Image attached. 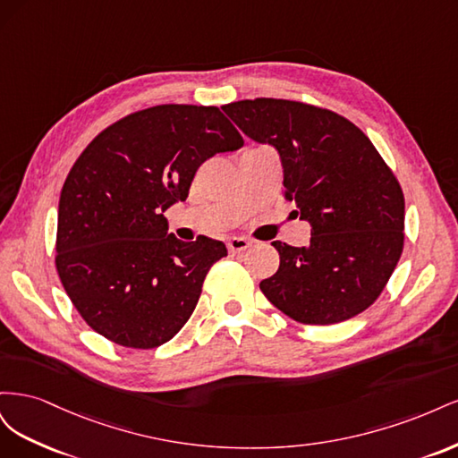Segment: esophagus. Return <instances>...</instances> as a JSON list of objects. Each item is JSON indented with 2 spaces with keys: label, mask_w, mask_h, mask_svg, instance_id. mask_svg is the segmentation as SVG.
<instances>
[{
  "label": "esophagus",
  "mask_w": 458,
  "mask_h": 458,
  "mask_svg": "<svg viewBox=\"0 0 458 458\" xmlns=\"http://www.w3.org/2000/svg\"><path fill=\"white\" fill-rule=\"evenodd\" d=\"M250 246H252V241H248L246 237H233V239H229V242H227L229 252H233V254L244 252L246 248H250Z\"/></svg>",
  "instance_id": "obj_1"
}]
</instances>
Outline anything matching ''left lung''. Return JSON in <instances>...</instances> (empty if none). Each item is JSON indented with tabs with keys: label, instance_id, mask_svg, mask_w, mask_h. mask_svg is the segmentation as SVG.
<instances>
[{
	"label": "left lung",
	"instance_id": "1",
	"mask_svg": "<svg viewBox=\"0 0 458 458\" xmlns=\"http://www.w3.org/2000/svg\"><path fill=\"white\" fill-rule=\"evenodd\" d=\"M242 133L273 145L284 199L311 224L308 246L275 241L279 269L261 293L303 325H335L372 306L405 241V197L397 177L353 122L288 99L221 106Z\"/></svg>",
	"mask_w": 458,
	"mask_h": 458
}]
</instances>
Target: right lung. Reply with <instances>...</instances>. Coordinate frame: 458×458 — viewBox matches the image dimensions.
I'll list each match as a JSON object with an SVG mask.
<instances>
[{
  "label": "right lung",
  "mask_w": 458,
  "mask_h": 458,
  "mask_svg": "<svg viewBox=\"0 0 458 458\" xmlns=\"http://www.w3.org/2000/svg\"><path fill=\"white\" fill-rule=\"evenodd\" d=\"M242 135L217 106L157 105L110 123L68 172L55 266L81 318L123 348L172 340L197 308L221 241L168 234L164 212L189 197L200 164Z\"/></svg>",
  "instance_id": "right-lung-1"
}]
</instances>
